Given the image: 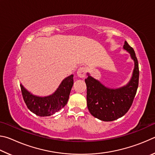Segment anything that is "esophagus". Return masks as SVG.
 Here are the masks:
<instances>
[{"mask_svg": "<svg viewBox=\"0 0 155 155\" xmlns=\"http://www.w3.org/2000/svg\"><path fill=\"white\" fill-rule=\"evenodd\" d=\"M77 73V75L79 77L81 78L85 77L86 73H87V68L85 67H81L80 68H78Z\"/></svg>", "mask_w": 155, "mask_h": 155, "instance_id": "esophagus-1", "label": "esophagus"}]
</instances>
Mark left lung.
<instances>
[{"mask_svg":"<svg viewBox=\"0 0 155 155\" xmlns=\"http://www.w3.org/2000/svg\"><path fill=\"white\" fill-rule=\"evenodd\" d=\"M123 48L128 52L135 63L132 77L128 84L120 88H109L88 73V77L85 80L89 111L94 117L103 121H114L124 115L132 105L137 92L140 74L137 59L134 50L127 41H124Z\"/></svg>","mask_w":155,"mask_h":155,"instance_id":"obj_1","label":"left lung"}]
</instances>
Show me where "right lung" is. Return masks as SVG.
Here are the masks:
<instances>
[{
  "mask_svg": "<svg viewBox=\"0 0 155 155\" xmlns=\"http://www.w3.org/2000/svg\"><path fill=\"white\" fill-rule=\"evenodd\" d=\"M71 74L62 81L59 87L51 95L40 97L33 95L21 84V91L25 104L33 114L41 117L50 116L64 108L67 104L74 81Z\"/></svg>",
  "mask_w": 155,
  "mask_h": 155,
  "instance_id": "add662e5",
  "label": "right lung"
}]
</instances>
